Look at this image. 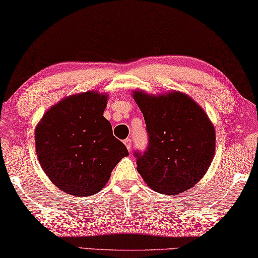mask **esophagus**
Returning a JSON list of instances; mask_svg holds the SVG:
<instances>
[{
    "mask_svg": "<svg viewBox=\"0 0 258 258\" xmlns=\"http://www.w3.org/2000/svg\"><path fill=\"white\" fill-rule=\"evenodd\" d=\"M124 144L126 146V149H128V151H132L133 143H132V140H130V138H126V140H124Z\"/></svg>",
    "mask_w": 258,
    "mask_h": 258,
    "instance_id": "esophagus-1",
    "label": "esophagus"
}]
</instances>
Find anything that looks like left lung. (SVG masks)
Segmentation results:
<instances>
[{
    "mask_svg": "<svg viewBox=\"0 0 258 258\" xmlns=\"http://www.w3.org/2000/svg\"><path fill=\"white\" fill-rule=\"evenodd\" d=\"M144 116L149 145L135 152L137 170L145 183L165 195H177L200 181L216 150L215 126L207 113L187 94L150 96L135 91Z\"/></svg>",
    "mask_w": 258,
    "mask_h": 258,
    "instance_id": "obj_1",
    "label": "left lung"
}]
</instances>
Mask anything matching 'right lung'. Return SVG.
Returning <instances> with one entry per match:
<instances>
[{"label": "right lung", "instance_id": "obj_1", "mask_svg": "<svg viewBox=\"0 0 258 258\" xmlns=\"http://www.w3.org/2000/svg\"><path fill=\"white\" fill-rule=\"evenodd\" d=\"M107 96L73 94L47 110L35 128V150L46 175L62 191L94 195L128 150L104 117Z\"/></svg>", "mask_w": 258, "mask_h": 258}]
</instances>
